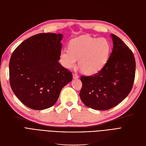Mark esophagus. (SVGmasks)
Listing matches in <instances>:
<instances>
[{
	"mask_svg": "<svg viewBox=\"0 0 146 146\" xmlns=\"http://www.w3.org/2000/svg\"><path fill=\"white\" fill-rule=\"evenodd\" d=\"M73 79H78L79 78V76L76 73H75V74L73 73Z\"/></svg>",
	"mask_w": 146,
	"mask_h": 146,
	"instance_id": "obj_1",
	"label": "esophagus"
}]
</instances>
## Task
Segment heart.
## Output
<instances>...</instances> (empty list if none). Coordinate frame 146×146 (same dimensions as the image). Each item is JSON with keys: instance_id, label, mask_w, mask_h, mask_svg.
I'll return each mask as SVG.
<instances>
[{"instance_id": "obj_1", "label": "heart", "mask_w": 146, "mask_h": 146, "mask_svg": "<svg viewBox=\"0 0 146 146\" xmlns=\"http://www.w3.org/2000/svg\"><path fill=\"white\" fill-rule=\"evenodd\" d=\"M109 52L110 45L105 38L81 36L70 41L68 49L60 51L59 62L64 68L70 69L76 66L78 59L81 71L86 74H93L106 63Z\"/></svg>"}]
</instances>
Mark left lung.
<instances>
[{
  "label": "left lung",
  "mask_w": 146,
  "mask_h": 146,
  "mask_svg": "<svg viewBox=\"0 0 146 146\" xmlns=\"http://www.w3.org/2000/svg\"><path fill=\"white\" fill-rule=\"evenodd\" d=\"M110 36L113 46L104 67L94 76L81 77V101L98 110H109L124 100L135 79L136 64L132 51L118 37L113 34Z\"/></svg>",
  "instance_id": "1"
}]
</instances>
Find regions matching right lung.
<instances>
[{"label": "right lung", "instance_id": "add662e5", "mask_svg": "<svg viewBox=\"0 0 146 146\" xmlns=\"http://www.w3.org/2000/svg\"><path fill=\"white\" fill-rule=\"evenodd\" d=\"M62 34L33 36L13 51L9 64L12 90L23 104L34 110L52 107L72 73L59 62Z\"/></svg>", "mask_w": 146, "mask_h": 146}]
</instances>
